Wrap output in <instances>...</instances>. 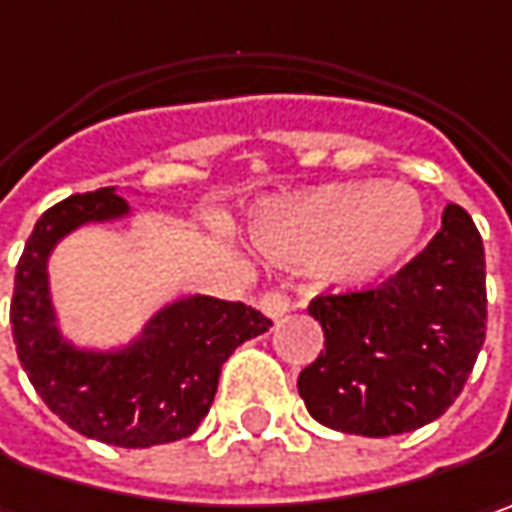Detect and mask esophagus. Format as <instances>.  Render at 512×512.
<instances>
[{"instance_id":"esophagus-1","label":"esophagus","mask_w":512,"mask_h":512,"mask_svg":"<svg viewBox=\"0 0 512 512\" xmlns=\"http://www.w3.org/2000/svg\"><path fill=\"white\" fill-rule=\"evenodd\" d=\"M260 312L266 315V318H272V321H278L283 318L286 312H289V306H292V300L286 292H280V289H269V292H263L260 295Z\"/></svg>"}]
</instances>
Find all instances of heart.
Returning a JSON list of instances; mask_svg holds the SVG:
<instances>
[{"label": "heart", "instance_id": "heart-1", "mask_svg": "<svg viewBox=\"0 0 512 512\" xmlns=\"http://www.w3.org/2000/svg\"><path fill=\"white\" fill-rule=\"evenodd\" d=\"M430 229V212L410 186L378 180L332 183L272 212L260 234L286 263H329L338 283L367 289L401 269Z\"/></svg>", "mask_w": 512, "mask_h": 512}]
</instances>
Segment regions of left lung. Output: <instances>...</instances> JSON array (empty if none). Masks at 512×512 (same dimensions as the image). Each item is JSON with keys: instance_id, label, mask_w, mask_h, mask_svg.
Here are the masks:
<instances>
[{"instance_id": "1", "label": "left lung", "mask_w": 512, "mask_h": 512, "mask_svg": "<svg viewBox=\"0 0 512 512\" xmlns=\"http://www.w3.org/2000/svg\"><path fill=\"white\" fill-rule=\"evenodd\" d=\"M484 243L450 203L427 249L375 289L318 295L323 352L298 375L309 415L349 435L387 438L450 410L487 332Z\"/></svg>"}]
</instances>
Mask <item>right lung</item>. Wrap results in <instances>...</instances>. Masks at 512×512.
<instances>
[{
    "label": "right lung",
    "instance_id": "right-lung-1",
    "mask_svg": "<svg viewBox=\"0 0 512 512\" xmlns=\"http://www.w3.org/2000/svg\"><path fill=\"white\" fill-rule=\"evenodd\" d=\"M131 212L114 189L71 194L36 220L16 263L13 344L36 395L71 430L111 447H154L191 435L212 407L220 367L272 321L234 300L191 295L163 306L123 349L62 338L48 286L54 246L85 223Z\"/></svg>",
    "mask_w": 512,
    "mask_h": 512
}]
</instances>
